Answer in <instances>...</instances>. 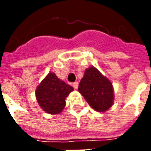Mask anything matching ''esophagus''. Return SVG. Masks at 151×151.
I'll use <instances>...</instances> for the list:
<instances>
[{"label": "esophagus", "mask_w": 151, "mask_h": 151, "mask_svg": "<svg viewBox=\"0 0 151 151\" xmlns=\"http://www.w3.org/2000/svg\"><path fill=\"white\" fill-rule=\"evenodd\" d=\"M72 85H73V87L75 88V89H78V82H73V84H72Z\"/></svg>", "instance_id": "esophagus-1"}]
</instances>
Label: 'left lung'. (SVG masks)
<instances>
[{"mask_svg": "<svg viewBox=\"0 0 151 151\" xmlns=\"http://www.w3.org/2000/svg\"><path fill=\"white\" fill-rule=\"evenodd\" d=\"M78 91L88 103L99 112L107 110L114 103L112 83L93 66L85 70Z\"/></svg>", "mask_w": 151, "mask_h": 151, "instance_id": "8db88e82", "label": "left lung"}]
</instances>
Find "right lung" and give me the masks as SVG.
I'll use <instances>...</instances> for the list:
<instances>
[{
    "label": "right lung",
    "mask_w": 151,
    "mask_h": 151,
    "mask_svg": "<svg viewBox=\"0 0 151 151\" xmlns=\"http://www.w3.org/2000/svg\"><path fill=\"white\" fill-rule=\"evenodd\" d=\"M73 88L60 81L55 73H49L36 90V98L39 105L45 112L57 114L66 106V98Z\"/></svg>",
    "instance_id": "add662e5"
}]
</instances>
